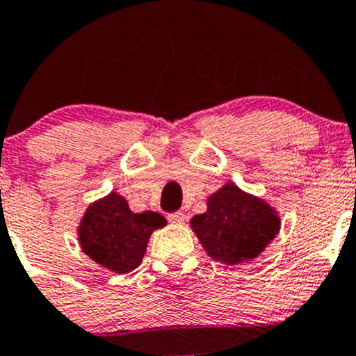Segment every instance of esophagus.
<instances>
[{"label": "esophagus", "mask_w": 356, "mask_h": 356, "mask_svg": "<svg viewBox=\"0 0 356 356\" xmlns=\"http://www.w3.org/2000/svg\"><path fill=\"white\" fill-rule=\"evenodd\" d=\"M186 219V214L181 211H177V212H171V214H168V221L171 222H183Z\"/></svg>", "instance_id": "1"}]
</instances>
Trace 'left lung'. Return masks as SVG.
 <instances>
[{"label": "left lung", "mask_w": 356, "mask_h": 356, "mask_svg": "<svg viewBox=\"0 0 356 356\" xmlns=\"http://www.w3.org/2000/svg\"><path fill=\"white\" fill-rule=\"evenodd\" d=\"M190 222L205 252L232 266L257 257L280 232L276 212L233 183L212 193L207 211Z\"/></svg>", "instance_id": "8db88e82"}]
</instances>
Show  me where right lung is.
<instances>
[{"mask_svg":"<svg viewBox=\"0 0 356 356\" xmlns=\"http://www.w3.org/2000/svg\"><path fill=\"white\" fill-rule=\"evenodd\" d=\"M164 225L159 212H131L127 200L113 192L87 209L79 229L80 245L97 264L124 274L140 266L152 232Z\"/></svg>","mask_w":356,"mask_h":356,"instance_id":"right-lung-1","label":"right lung"}]
</instances>
